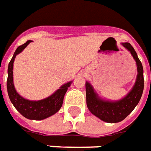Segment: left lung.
Masks as SVG:
<instances>
[{
	"label": "left lung",
	"mask_w": 151,
	"mask_h": 151,
	"mask_svg": "<svg viewBox=\"0 0 151 151\" xmlns=\"http://www.w3.org/2000/svg\"><path fill=\"white\" fill-rule=\"evenodd\" d=\"M136 61L137 75L134 85L128 93L120 100L109 101L101 98L89 82H86V105L90 112L104 122L115 123L123 121L137 105L144 89V77L142 62L130 43H122Z\"/></svg>",
	"instance_id": "1"
}]
</instances>
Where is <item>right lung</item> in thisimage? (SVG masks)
<instances>
[{
  "mask_svg": "<svg viewBox=\"0 0 151 151\" xmlns=\"http://www.w3.org/2000/svg\"><path fill=\"white\" fill-rule=\"evenodd\" d=\"M32 42L28 40L26 42L19 46L14 51L11 60L8 66V78H7V91L9 100L22 115L26 119L31 120H42L55 114L60 109L63 105L64 96H65L68 88L72 84L73 81L63 84L60 89L56 90L50 96L40 100V101H30L21 96L17 92L14 85L13 78V66L14 59L17 55L21 53L24 48H26L29 43Z\"/></svg>",
  "mask_w": 151,
  "mask_h": 151,
  "instance_id": "add662e5",
  "label": "right lung"
}]
</instances>
